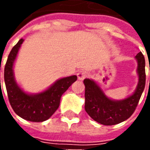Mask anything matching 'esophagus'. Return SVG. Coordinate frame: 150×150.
I'll return each instance as SVG.
<instances>
[{
    "instance_id": "34e87169",
    "label": "esophagus",
    "mask_w": 150,
    "mask_h": 150,
    "mask_svg": "<svg viewBox=\"0 0 150 150\" xmlns=\"http://www.w3.org/2000/svg\"><path fill=\"white\" fill-rule=\"evenodd\" d=\"M88 73L87 71H85V70H81V71H79L78 72V74H77V76H78L79 79H80V80H83V79H84L88 77Z\"/></svg>"
}]
</instances>
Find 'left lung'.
<instances>
[{
  "label": "left lung",
  "instance_id": "8db88e82",
  "mask_svg": "<svg viewBox=\"0 0 150 150\" xmlns=\"http://www.w3.org/2000/svg\"><path fill=\"white\" fill-rule=\"evenodd\" d=\"M139 83L135 92L125 100L115 101L108 98L94 81L85 79V110L96 122L114 125L129 119L134 112L145 86V61L142 52L136 55ZM150 70V67H149Z\"/></svg>",
  "mask_w": 150,
  "mask_h": 150
}]
</instances>
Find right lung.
I'll return each mask as SVG.
<instances>
[{
	"label": "right lung",
	"mask_w": 150,
	"mask_h": 150,
	"mask_svg": "<svg viewBox=\"0 0 150 150\" xmlns=\"http://www.w3.org/2000/svg\"><path fill=\"white\" fill-rule=\"evenodd\" d=\"M23 41L20 39L13 47L5 66L4 78L8 100L15 113L21 118L32 122H42L49 119L59 108L61 96L76 81L77 76L72 75L61 79L40 94L25 93L16 83L13 72V62Z\"/></svg>",
	"instance_id": "1"
}]
</instances>
